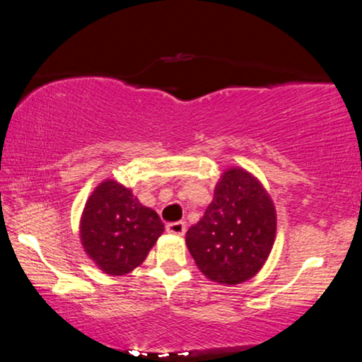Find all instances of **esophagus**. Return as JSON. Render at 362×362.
Masks as SVG:
<instances>
[{
    "instance_id": "obj_1",
    "label": "esophagus",
    "mask_w": 362,
    "mask_h": 362,
    "mask_svg": "<svg viewBox=\"0 0 362 362\" xmlns=\"http://www.w3.org/2000/svg\"><path fill=\"white\" fill-rule=\"evenodd\" d=\"M166 232H170V234H175V235H182L186 232V222H182V221L168 222Z\"/></svg>"
}]
</instances>
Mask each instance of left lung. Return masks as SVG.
<instances>
[{"mask_svg":"<svg viewBox=\"0 0 362 362\" xmlns=\"http://www.w3.org/2000/svg\"><path fill=\"white\" fill-rule=\"evenodd\" d=\"M276 232L275 206L260 181L240 168L222 175L214 199L186 232V245L207 279L249 280L265 264Z\"/></svg>","mask_w":362,"mask_h":362,"instance_id":"1","label":"left lung"}]
</instances>
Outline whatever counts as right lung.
Segmentation results:
<instances>
[{
	"label": "right lung",
	"instance_id": "add662e5",
	"mask_svg": "<svg viewBox=\"0 0 362 362\" xmlns=\"http://www.w3.org/2000/svg\"><path fill=\"white\" fill-rule=\"evenodd\" d=\"M163 230L160 216L113 180L95 187L81 221L83 249L108 275H125L136 269Z\"/></svg>",
	"mask_w": 362,
	"mask_h": 362
}]
</instances>
